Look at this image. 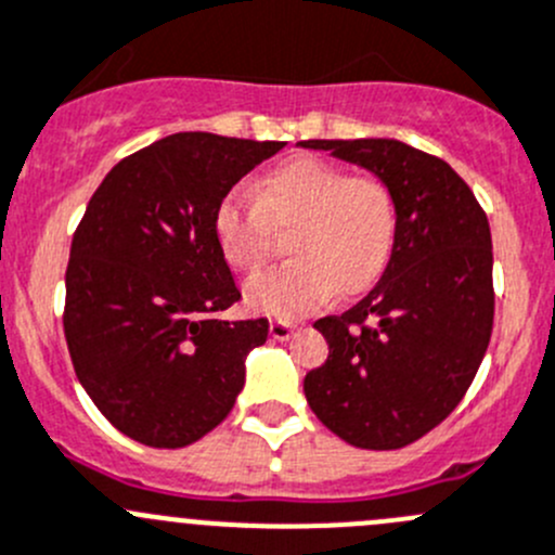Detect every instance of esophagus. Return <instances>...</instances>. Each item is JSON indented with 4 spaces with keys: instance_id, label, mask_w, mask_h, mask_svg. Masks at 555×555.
I'll return each instance as SVG.
<instances>
[{
    "instance_id": "esophagus-1",
    "label": "esophagus",
    "mask_w": 555,
    "mask_h": 555,
    "mask_svg": "<svg viewBox=\"0 0 555 555\" xmlns=\"http://www.w3.org/2000/svg\"><path fill=\"white\" fill-rule=\"evenodd\" d=\"M268 331H271V336L276 338V341H287V338L293 336L295 325H293V322H287V320H271Z\"/></svg>"
}]
</instances>
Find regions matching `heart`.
<instances>
[{"label":"heart","mask_w":555,"mask_h":555,"mask_svg":"<svg viewBox=\"0 0 555 555\" xmlns=\"http://www.w3.org/2000/svg\"><path fill=\"white\" fill-rule=\"evenodd\" d=\"M293 262L246 284V304L295 320L341 295L374 287L398 241V206L379 179L349 176L317 157H295L214 211V238L224 262L255 273L268 260L271 228H293Z\"/></svg>","instance_id":"obj_1"}]
</instances>
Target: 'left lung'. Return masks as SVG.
Listing matches in <instances>:
<instances>
[{"instance_id": "left-lung-1", "label": "left lung", "mask_w": 555, "mask_h": 555, "mask_svg": "<svg viewBox=\"0 0 555 555\" xmlns=\"http://www.w3.org/2000/svg\"><path fill=\"white\" fill-rule=\"evenodd\" d=\"M371 170L398 206V241L360 304L314 322L327 360L304 379L322 426L363 450L426 437L469 390L493 331L491 228L444 159L387 138L304 141Z\"/></svg>"}]
</instances>
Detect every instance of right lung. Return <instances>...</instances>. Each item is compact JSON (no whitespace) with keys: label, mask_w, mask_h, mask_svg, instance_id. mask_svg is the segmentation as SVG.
<instances>
[{"label":"right lung","mask_w":555,"mask_h":555,"mask_svg":"<svg viewBox=\"0 0 555 555\" xmlns=\"http://www.w3.org/2000/svg\"><path fill=\"white\" fill-rule=\"evenodd\" d=\"M282 149L176 132L124 157L91 195L64 276V338L83 390L134 442L186 448L233 409L268 320L219 317L241 289L214 211Z\"/></svg>","instance_id":"obj_1"}]
</instances>
